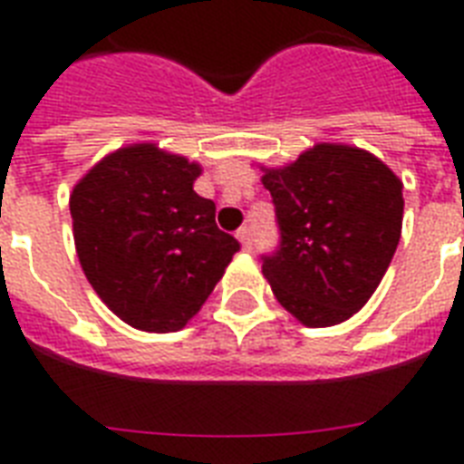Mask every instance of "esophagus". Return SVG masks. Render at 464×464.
<instances>
[{
  "label": "esophagus",
  "mask_w": 464,
  "mask_h": 464,
  "mask_svg": "<svg viewBox=\"0 0 464 464\" xmlns=\"http://www.w3.org/2000/svg\"><path fill=\"white\" fill-rule=\"evenodd\" d=\"M236 236H238L240 246L246 247V250H250V247H253V228H250V226H243V228L236 233Z\"/></svg>",
  "instance_id": "1"
}]
</instances>
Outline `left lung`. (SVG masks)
<instances>
[{
    "mask_svg": "<svg viewBox=\"0 0 464 464\" xmlns=\"http://www.w3.org/2000/svg\"><path fill=\"white\" fill-rule=\"evenodd\" d=\"M279 247L262 255L276 301L305 327L359 313L378 289L402 233V182L381 159L315 144L284 168H262Z\"/></svg>",
    "mask_w": 464,
    "mask_h": 464,
    "instance_id": "left-lung-1",
    "label": "left lung"
}]
</instances>
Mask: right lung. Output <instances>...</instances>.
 Returning a JSON list of instances; mask_svg holds the SVG:
<instances>
[{"label": "right lung", "mask_w": 464, "mask_h": 464, "mask_svg": "<svg viewBox=\"0 0 464 464\" xmlns=\"http://www.w3.org/2000/svg\"><path fill=\"white\" fill-rule=\"evenodd\" d=\"M199 173L185 156L132 144L98 160L69 197L83 275L137 330H182L240 250L218 231L217 204L192 189Z\"/></svg>", "instance_id": "obj_1"}]
</instances>
